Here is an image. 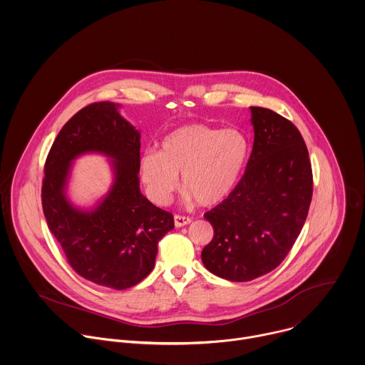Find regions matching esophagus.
<instances>
[{
    "mask_svg": "<svg viewBox=\"0 0 365 365\" xmlns=\"http://www.w3.org/2000/svg\"><path fill=\"white\" fill-rule=\"evenodd\" d=\"M188 224H191V218L182 217V215H175V217H174V225H175L177 228L185 227V225H188Z\"/></svg>",
    "mask_w": 365,
    "mask_h": 365,
    "instance_id": "esophagus-1",
    "label": "esophagus"
}]
</instances>
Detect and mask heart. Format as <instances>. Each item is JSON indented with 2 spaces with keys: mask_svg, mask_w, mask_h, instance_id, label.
Instances as JSON below:
<instances>
[{
  "mask_svg": "<svg viewBox=\"0 0 365 365\" xmlns=\"http://www.w3.org/2000/svg\"><path fill=\"white\" fill-rule=\"evenodd\" d=\"M247 157V144L235 130L185 124L170 131L160 151L140 158V178L148 197L164 205L178 187L201 207L224 201L237 185Z\"/></svg>",
  "mask_w": 365,
  "mask_h": 365,
  "instance_id": "b5f03b06",
  "label": "heart"
}]
</instances>
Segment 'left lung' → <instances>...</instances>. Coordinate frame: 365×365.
I'll use <instances>...</instances> for the list:
<instances>
[{
    "label": "left lung",
    "mask_w": 365,
    "mask_h": 365,
    "mask_svg": "<svg viewBox=\"0 0 365 365\" xmlns=\"http://www.w3.org/2000/svg\"><path fill=\"white\" fill-rule=\"evenodd\" d=\"M255 140L238 185L204 217L214 238L204 266L231 282L276 269L296 242L313 195L309 151L297 127L264 108H250Z\"/></svg>",
    "instance_id": "left-lung-1"
}]
</instances>
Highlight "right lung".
<instances>
[{
	"label": "right lung",
	"mask_w": 365,
	"mask_h": 365,
	"mask_svg": "<svg viewBox=\"0 0 365 365\" xmlns=\"http://www.w3.org/2000/svg\"><path fill=\"white\" fill-rule=\"evenodd\" d=\"M119 108L92 103L62 127L45 161L41 197L48 228L73 270L99 286L123 290L150 274L158 241L174 230V217L140 192V133ZM86 152L112 158L115 175L108 195L91 212L76 209L66 197L71 161Z\"/></svg>",
	"instance_id": "1"
}]
</instances>
